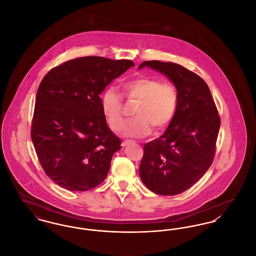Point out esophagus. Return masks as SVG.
Segmentation results:
<instances>
[{
  "mask_svg": "<svg viewBox=\"0 0 256 256\" xmlns=\"http://www.w3.org/2000/svg\"><path fill=\"white\" fill-rule=\"evenodd\" d=\"M132 141H130V140H124V141H122V146H126V145H130V143H132Z\"/></svg>",
  "mask_w": 256,
  "mask_h": 256,
  "instance_id": "1",
  "label": "esophagus"
}]
</instances>
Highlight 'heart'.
Here are the masks:
<instances>
[{
  "instance_id": "heart-1",
  "label": "heart",
  "mask_w": 256,
  "mask_h": 256,
  "mask_svg": "<svg viewBox=\"0 0 256 256\" xmlns=\"http://www.w3.org/2000/svg\"><path fill=\"white\" fill-rule=\"evenodd\" d=\"M122 88L128 100L139 102L134 113L136 118L126 128V136L145 137L152 128L160 132L174 120L180 96L173 83L162 82L156 77L139 76L124 82ZM100 106L110 128L120 132L126 119L120 92L114 87H108L102 94Z\"/></svg>"
}]
</instances>
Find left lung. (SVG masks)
<instances>
[{
  "instance_id": "left-lung-1",
  "label": "left lung",
  "mask_w": 256,
  "mask_h": 256,
  "mask_svg": "<svg viewBox=\"0 0 256 256\" xmlns=\"http://www.w3.org/2000/svg\"><path fill=\"white\" fill-rule=\"evenodd\" d=\"M166 74L179 92V107L166 132L145 144L139 174L160 196H176L199 180L212 164L220 118L206 82L174 62H143Z\"/></svg>"
}]
</instances>
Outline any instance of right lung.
Wrapping results in <instances>:
<instances>
[{
	"label": "right lung",
	"mask_w": 256,
	"mask_h": 256,
	"mask_svg": "<svg viewBox=\"0 0 256 256\" xmlns=\"http://www.w3.org/2000/svg\"><path fill=\"white\" fill-rule=\"evenodd\" d=\"M134 66L81 57L53 68L40 82L30 137L46 175L60 188L86 192L106 179L120 140L108 128L100 94Z\"/></svg>",
	"instance_id": "right-lung-1"
}]
</instances>
